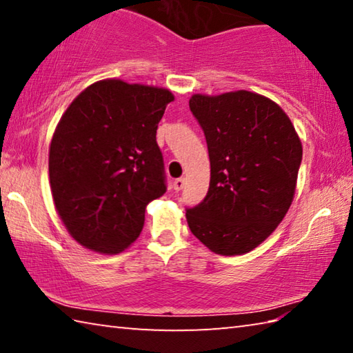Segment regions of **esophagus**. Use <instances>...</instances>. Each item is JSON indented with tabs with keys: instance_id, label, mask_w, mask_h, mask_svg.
<instances>
[{
	"instance_id": "esophagus-1",
	"label": "esophagus",
	"mask_w": 353,
	"mask_h": 353,
	"mask_svg": "<svg viewBox=\"0 0 353 353\" xmlns=\"http://www.w3.org/2000/svg\"><path fill=\"white\" fill-rule=\"evenodd\" d=\"M172 187H174L176 191H181V190L185 187V179H183V177L176 179V181L172 182Z\"/></svg>"
}]
</instances>
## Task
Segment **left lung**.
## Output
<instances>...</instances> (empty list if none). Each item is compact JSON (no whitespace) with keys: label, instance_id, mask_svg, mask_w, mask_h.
Instances as JSON below:
<instances>
[{"label":"left lung","instance_id":"8db88e82","mask_svg":"<svg viewBox=\"0 0 353 353\" xmlns=\"http://www.w3.org/2000/svg\"><path fill=\"white\" fill-rule=\"evenodd\" d=\"M190 110L207 140L210 187L187 208L188 227L214 254H246L288 212L302 143L282 107L252 92L193 94Z\"/></svg>","mask_w":353,"mask_h":353}]
</instances>
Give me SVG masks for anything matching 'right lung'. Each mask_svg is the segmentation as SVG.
Instances as JSON below:
<instances>
[{
  "instance_id": "1",
  "label": "right lung",
  "mask_w": 353,
  "mask_h": 353,
  "mask_svg": "<svg viewBox=\"0 0 353 353\" xmlns=\"http://www.w3.org/2000/svg\"><path fill=\"white\" fill-rule=\"evenodd\" d=\"M174 97L159 87L104 79L77 94L50 146V183L70 235L87 249L118 254L166 191L159 121Z\"/></svg>"
}]
</instances>
